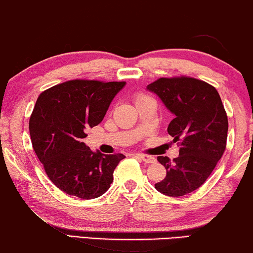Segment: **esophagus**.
Masks as SVG:
<instances>
[{"label":"esophagus","instance_id":"esophagus-1","mask_svg":"<svg viewBox=\"0 0 253 253\" xmlns=\"http://www.w3.org/2000/svg\"><path fill=\"white\" fill-rule=\"evenodd\" d=\"M136 158H139L140 160H142L143 163L146 164H154L156 161V158L152 156H148V155H143V154H138L136 155Z\"/></svg>","mask_w":253,"mask_h":253}]
</instances>
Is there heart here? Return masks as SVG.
Listing matches in <instances>:
<instances>
[{"label": "heart", "instance_id": "heart-1", "mask_svg": "<svg viewBox=\"0 0 253 253\" xmlns=\"http://www.w3.org/2000/svg\"><path fill=\"white\" fill-rule=\"evenodd\" d=\"M144 97H147V96H143V95H140V96H138V97H136V101H139V99H141V98H144Z\"/></svg>", "mask_w": 253, "mask_h": 253}]
</instances>
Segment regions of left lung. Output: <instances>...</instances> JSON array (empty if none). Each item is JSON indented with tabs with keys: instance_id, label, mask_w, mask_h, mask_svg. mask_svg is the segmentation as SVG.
I'll use <instances>...</instances> for the list:
<instances>
[{
	"instance_id": "8db88e82",
	"label": "left lung",
	"mask_w": 253,
	"mask_h": 253,
	"mask_svg": "<svg viewBox=\"0 0 253 253\" xmlns=\"http://www.w3.org/2000/svg\"><path fill=\"white\" fill-rule=\"evenodd\" d=\"M173 114L168 133L179 142V156L172 161L159 156L167 175L155 185L164 195L178 197L205 183L225 150L227 117L217 90L192 77L159 78L147 86Z\"/></svg>"
}]
</instances>
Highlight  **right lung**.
Returning a JSON list of instances; mask_svg holds the SVG:
<instances>
[{"label":"right lung","instance_id":"right-lung-1","mask_svg":"<svg viewBox=\"0 0 253 253\" xmlns=\"http://www.w3.org/2000/svg\"><path fill=\"white\" fill-rule=\"evenodd\" d=\"M126 82L75 80L44 90L29 122L33 150L58 188L82 200L102 196L126 156L92 151L86 129L102 122Z\"/></svg>","mask_w":253,"mask_h":253}]
</instances>
